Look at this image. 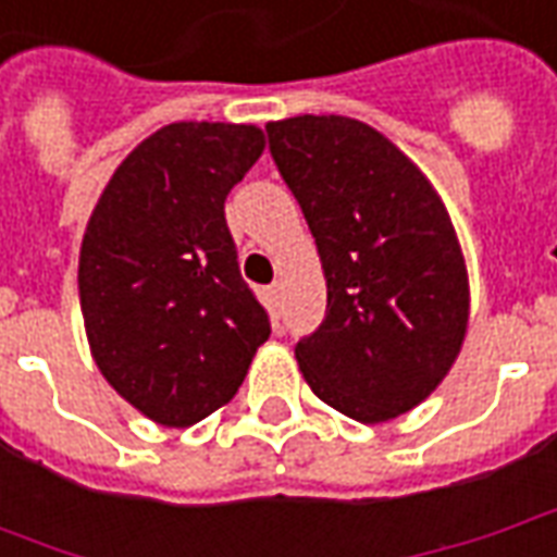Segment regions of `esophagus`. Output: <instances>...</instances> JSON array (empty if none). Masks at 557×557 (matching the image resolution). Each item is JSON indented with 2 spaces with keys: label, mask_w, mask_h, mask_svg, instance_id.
<instances>
[{
  "label": "esophagus",
  "mask_w": 557,
  "mask_h": 557,
  "mask_svg": "<svg viewBox=\"0 0 557 557\" xmlns=\"http://www.w3.org/2000/svg\"><path fill=\"white\" fill-rule=\"evenodd\" d=\"M268 298H271V301H277V298H280V283H274V286H268Z\"/></svg>",
  "instance_id": "1"
}]
</instances>
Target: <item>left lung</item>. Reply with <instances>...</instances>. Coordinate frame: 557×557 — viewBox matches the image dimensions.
I'll use <instances>...</instances> for the list:
<instances>
[{
	"mask_svg": "<svg viewBox=\"0 0 557 557\" xmlns=\"http://www.w3.org/2000/svg\"><path fill=\"white\" fill-rule=\"evenodd\" d=\"M265 127L327 286L325 322L295 346L304 382L358 423L399 418L442 385L466 339L471 289L454 220L418 163L358 119Z\"/></svg>",
	"mask_w": 557,
	"mask_h": 557,
	"instance_id": "left-lung-1",
	"label": "left lung"
}]
</instances>
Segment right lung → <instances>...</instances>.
<instances>
[{"label":"right lung","instance_id":"right-lung-1","mask_svg":"<svg viewBox=\"0 0 557 557\" xmlns=\"http://www.w3.org/2000/svg\"><path fill=\"white\" fill-rule=\"evenodd\" d=\"M262 151L256 125L172 122L115 166L91 208L77 274L89 351L160 426L223 409L271 334L223 214Z\"/></svg>","mask_w":557,"mask_h":557}]
</instances>
